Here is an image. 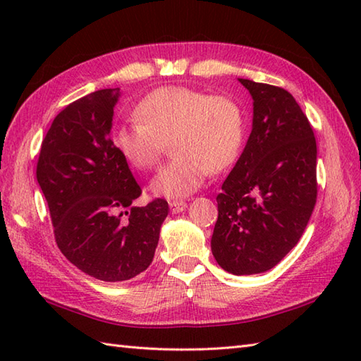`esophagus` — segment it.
Segmentation results:
<instances>
[{
  "instance_id": "1",
  "label": "esophagus",
  "mask_w": 361,
  "mask_h": 361,
  "mask_svg": "<svg viewBox=\"0 0 361 361\" xmlns=\"http://www.w3.org/2000/svg\"><path fill=\"white\" fill-rule=\"evenodd\" d=\"M169 206H171V211L173 214H178L181 211H185L188 204H186V202H183V200H172V202H169Z\"/></svg>"
}]
</instances>
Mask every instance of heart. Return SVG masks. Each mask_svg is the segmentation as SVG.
I'll list each match as a JSON object with an SVG mask.
<instances>
[{"mask_svg": "<svg viewBox=\"0 0 361 361\" xmlns=\"http://www.w3.org/2000/svg\"><path fill=\"white\" fill-rule=\"evenodd\" d=\"M132 116V124L113 130V147L137 171H150L171 142L173 158L152 181L153 192L169 198L192 194L209 172L231 167L247 135L245 111L235 99L189 87L152 90L136 102Z\"/></svg>", "mask_w": 361, "mask_h": 361, "instance_id": "b5f03b06", "label": "heart"}]
</instances>
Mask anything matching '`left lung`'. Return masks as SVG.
Segmentation results:
<instances>
[{
    "mask_svg": "<svg viewBox=\"0 0 361 361\" xmlns=\"http://www.w3.org/2000/svg\"><path fill=\"white\" fill-rule=\"evenodd\" d=\"M255 101L245 150L217 195L211 240L233 274L270 270L301 239L317 204V140L301 106L281 87L239 79Z\"/></svg>",
    "mask_w": 361,
    "mask_h": 361,
    "instance_id": "obj_1",
    "label": "left lung"
}]
</instances>
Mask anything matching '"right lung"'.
Returning a JSON list of instances; mask_svg holds the SVG:
<instances>
[{
  "instance_id": "1",
  "label": "right lung",
  "mask_w": 361,
  "mask_h": 361,
  "mask_svg": "<svg viewBox=\"0 0 361 361\" xmlns=\"http://www.w3.org/2000/svg\"><path fill=\"white\" fill-rule=\"evenodd\" d=\"M119 88L99 90L66 105L43 137L37 181L49 208L57 247L93 278L121 282L152 264L169 204L142 194L110 128Z\"/></svg>"
}]
</instances>
